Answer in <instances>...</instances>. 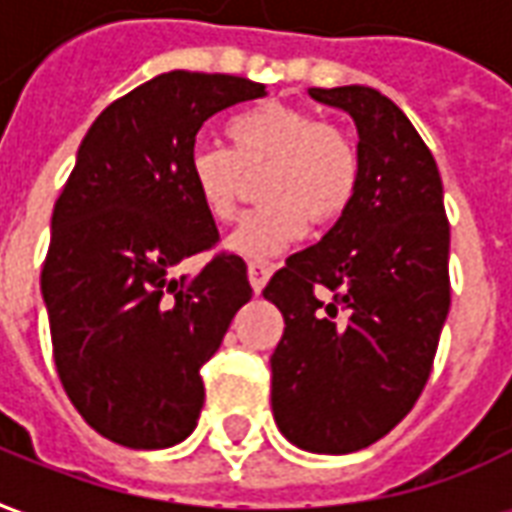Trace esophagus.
Listing matches in <instances>:
<instances>
[{"label":"esophagus","instance_id":"obj_1","mask_svg":"<svg viewBox=\"0 0 512 512\" xmlns=\"http://www.w3.org/2000/svg\"><path fill=\"white\" fill-rule=\"evenodd\" d=\"M246 274H249L252 290H255V293H260V290L266 288L268 277H271V268H268L266 263H249V268H246Z\"/></svg>","mask_w":512,"mask_h":512}]
</instances>
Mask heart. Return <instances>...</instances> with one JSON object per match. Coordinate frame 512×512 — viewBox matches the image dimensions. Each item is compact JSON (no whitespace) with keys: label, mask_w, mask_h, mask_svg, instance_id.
Wrapping results in <instances>:
<instances>
[{"label":"heart","mask_w":512,"mask_h":512,"mask_svg":"<svg viewBox=\"0 0 512 512\" xmlns=\"http://www.w3.org/2000/svg\"><path fill=\"white\" fill-rule=\"evenodd\" d=\"M233 147L200 142L186 158L191 189L216 222L233 219L246 172L266 169L260 197L266 205L249 211L227 235L224 249L252 263H266L296 246L310 219L332 224L343 216L362 175L354 139L296 106L266 101L230 117Z\"/></svg>","instance_id":"1"}]
</instances>
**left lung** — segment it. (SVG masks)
Returning <instances> with one entry per match:
<instances>
[{"label": "left lung", "mask_w": 512, "mask_h": 512, "mask_svg": "<svg viewBox=\"0 0 512 512\" xmlns=\"http://www.w3.org/2000/svg\"><path fill=\"white\" fill-rule=\"evenodd\" d=\"M310 95L354 117L362 175L351 208L263 290L285 318L271 408L290 444L345 455L386 436L428 384L450 312V224L433 153L386 95Z\"/></svg>", "instance_id": "obj_1"}]
</instances>
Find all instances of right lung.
I'll use <instances>...</instances> for the list:
<instances>
[{"label":"right lung","mask_w":512,"mask_h":512,"mask_svg":"<svg viewBox=\"0 0 512 512\" xmlns=\"http://www.w3.org/2000/svg\"><path fill=\"white\" fill-rule=\"evenodd\" d=\"M263 95L266 84L241 76L161 73L106 106L79 145L40 290L62 386L115 444L164 450L197 428L200 367L252 299L241 257L216 255L194 277L172 271L219 241L186 169L197 131Z\"/></svg>","instance_id":"right-lung-1"}]
</instances>
